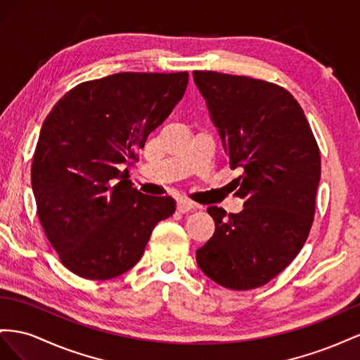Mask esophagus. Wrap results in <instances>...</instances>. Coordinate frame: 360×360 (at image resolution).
Instances as JSON below:
<instances>
[{
  "label": "esophagus",
  "mask_w": 360,
  "mask_h": 360,
  "mask_svg": "<svg viewBox=\"0 0 360 360\" xmlns=\"http://www.w3.org/2000/svg\"><path fill=\"white\" fill-rule=\"evenodd\" d=\"M176 208H178L179 212H188L193 208H196V203H194L190 199H187V198H178L176 199Z\"/></svg>",
  "instance_id": "1"
}]
</instances>
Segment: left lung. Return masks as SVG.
<instances>
[{
    "label": "left lung",
    "instance_id": "8db88e82",
    "mask_svg": "<svg viewBox=\"0 0 360 360\" xmlns=\"http://www.w3.org/2000/svg\"><path fill=\"white\" fill-rule=\"evenodd\" d=\"M229 164L243 167L244 210L210 207L212 237L196 252L200 270L229 290H253L288 266L309 235L321 158L299 102L250 77L194 70Z\"/></svg>",
    "mask_w": 360,
    "mask_h": 360
}]
</instances>
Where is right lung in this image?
<instances>
[{
	"mask_svg": "<svg viewBox=\"0 0 360 360\" xmlns=\"http://www.w3.org/2000/svg\"><path fill=\"white\" fill-rule=\"evenodd\" d=\"M187 84V72H120L78 84L46 116L32 186L40 224L72 273L107 281L128 271L176 210L170 196L132 187L120 167L137 160Z\"/></svg>",
	"mask_w": 360,
	"mask_h": 360,
	"instance_id": "obj_1",
	"label": "right lung"
}]
</instances>
